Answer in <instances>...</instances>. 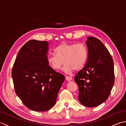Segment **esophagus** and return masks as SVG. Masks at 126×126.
Returning <instances> with one entry per match:
<instances>
[{
  "instance_id": "1",
  "label": "esophagus",
  "mask_w": 126,
  "mask_h": 126,
  "mask_svg": "<svg viewBox=\"0 0 126 126\" xmlns=\"http://www.w3.org/2000/svg\"><path fill=\"white\" fill-rule=\"evenodd\" d=\"M65 79H66L68 81H70L72 80V77L71 76H65Z\"/></svg>"
}]
</instances>
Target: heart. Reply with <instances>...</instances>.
Instances as JSON below:
<instances>
[{
	"label": "heart",
	"instance_id": "b5f03b06",
	"mask_svg": "<svg viewBox=\"0 0 126 126\" xmlns=\"http://www.w3.org/2000/svg\"><path fill=\"white\" fill-rule=\"evenodd\" d=\"M55 53L48 56V64L54 70H59L64 63V70L66 73L82 69L87 60V47L82 43H62L55 48Z\"/></svg>",
	"mask_w": 126,
	"mask_h": 126
}]
</instances>
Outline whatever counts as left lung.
I'll return each mask as SVG.
<instances>
[{
  "mask_svg": "<svg viewBox=\"0 0 126 126\" xmlns=\"http://www.w3.org/2000/svg\"><path fill=\"white\" fill-rule=\"evenodd\" d=\"M85 65L75 76L79 88V100L87 107H95L108 98L114 84L113 60L100 40L90 37L86 42Z\"/></svg>",
  "mask_w": 126,
  "mask_h": 126,
  "instance_id": "obj_1",
  "label": "left lung"
}]
</instances>
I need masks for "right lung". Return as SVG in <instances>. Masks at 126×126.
<instances>
[{
  "instance_id": "obj_1",
  "label": "right lung",
  "mask_w": 126,
  "mask_h": 126,
  "mask_svg": "<svg viewBox=\"0 0 126 126\" xmlns=\"http://www.w3.org/2000/svg\"><path fill=\"white\" fill-rule=\"evenodd\" d=\"M49 44L32 39L19 51L12 70L16 94L29 109L45 111L56 103L65 76L47 63Z\"/></svg>"
}]
</instances>
